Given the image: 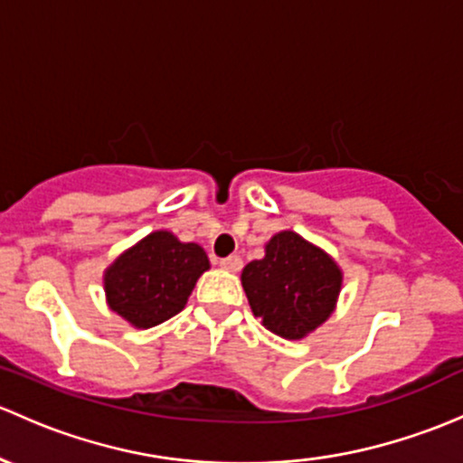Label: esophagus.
Wrapping results in <instances>:
<instances>
[{
  "label": "esophagus",
  "instance_id": "esophagus-1",
  "mask_svg": "<svg viewBox=\"0 0 463 463\" xmlns=\"http://www.w3.org/2000/svg\"><path fill=\"white\" fill-rule=\"evenodd\" d=\"M219 266L228 272H240L241 266H244V261H241L240 255H231V257H226V260L219 261Z\"/></svg>",
  "mask_w": 463,
  "mask_h": 463
}]
</instances>
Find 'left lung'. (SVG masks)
<instances>
[{
	"mask_svg": "<svg viewBox=\"0 0 463 463\" xmlns=\"http://www.w3.org/2000/svg\"><path fill=\"white\" fill-rule=\"evenodd\" d=\"M342 281L337 261L295 231L272 235L264 257L241 270L252 315L284 339H304L315 333L335 313Z\"/></svg>",
	"mask_w": 463,
	"mask_h": 463,
	"instance_id": "1",
	"label": "left lung"
}]
</instances>
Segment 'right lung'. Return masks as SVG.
<instances>
[{"mask_svg":"<svg viewBox=\"0 0 463 463\" xmlns=\"http://www.w3.org/2000/svg\"><path fill=\"white\" fill-rule=\"evenodd\" d=\"M208 269L202 246L170 231H155L104 270L106 304L135 328H153L184 310Z\"/></svg>","mask_w":463,"mask_h":463,"instance_id":"add662e5","label":"right lung"}]
</instances>
